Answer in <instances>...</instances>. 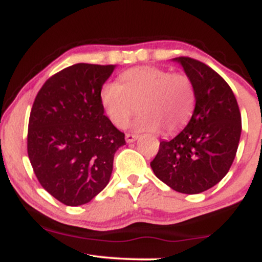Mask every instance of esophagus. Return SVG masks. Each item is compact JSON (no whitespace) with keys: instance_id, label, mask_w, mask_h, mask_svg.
Masks as SVG:
<instances>
[{"instance_id":"1","label":"esophagus","mask_w":262,"mask_h":262,"mask_svg":"<svg viewBox=\"0 0 262 262\" xmlns=\"http://www.w3.org/2000/svg\"><path fill=\"white\" fill-rule=\"evenodd\" d=\"M138 139V135L135 134H125V141H127L128 144L133 143V141H135Z\"/></svg>"}]
</instances>
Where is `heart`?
Listing matches in <instances>:
<instances>
[{"instance_id":"b5f03b06","label":"heart","mask_w":262,"mask_h":262,"mask_svg":"<svg viewBox=\"0 0 262 262\" xmlns=\"http://www.w3.org/2000/svg\"><path fill=\"white\" fill-rule=\"evenodd\" d=\"M100 98L108 119L117 128H124L138 107L140 113L133 128L146 133H158L162 128L166 133H175L187 124L196 106V91L187 75L154 66L124 71L121 83H104Z\"/></svg>"}]
</instances>
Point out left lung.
<instances>
[{
  "mask_svg": "<svg viewBox=\"0 0 262 262\" xmlns=\"http://www.w3.org/2000/svg\"><path fill=\"white\" fill-rule=\"evenodd\" d=\"M172 61L193 82L196 106L183 130L160 141L150 166L176 192L197 194L217 185L229 171L242 134V116L229 85L209 66L185 56Z\"/></svg>",
  "mask_w": 262,
  "mask_h": 262,
  "instance_id": "1",
  "label": "left lung"
}]
</instances>
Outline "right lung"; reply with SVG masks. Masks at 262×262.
<instances>
[{
  "label": "right lung",
  "mask_w": 262,
  "mask_h": 262,
  "mask_svg": "<svg viewBox=\"0 0 262 262\" xmlns=\"http://www.w3.org/2000/svg\"><path fill=\"white\" fill-rule=\"evenodd\" d=\"M116 65L75 64L44 83L33 103L28 156L45 191L66 206L89 203L110 182L124 134L104 116L103 83Z\"/></svg>",
  "instance_id": "obj_1"
}]
</instances>
